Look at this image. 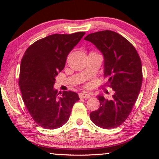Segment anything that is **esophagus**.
<instances>
[{
    "instance_id": "esophagus-1",
    "label": "esophagus",
    "mask_w": 159,
    "mask_h": 159,
    "mask_svg": "<svg viewBox=\"0 0 159 159\" xmlns=\"http://www.w3.org/2000/svg\"><path fill=\"white\" fill-rule=\"evenodd\" d=\"M79 97L81 98H90L91 96H90V95L87 93L83 92V93H80Z\"/></svg>"
}]
</instances>
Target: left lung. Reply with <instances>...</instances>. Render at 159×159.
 <instances>
[{
	"label": "left lung",
	"instance_id": "left-lung-1",
	"mask_svg": "<svg viewBox=\"0 0 159 159\" xmlns=\"http://www.w3.org/2000/svg\"><path fill=\"white\" fill-rule=\"evenodd\" d=\"M84 39L102 54L104 73L110 76L107 84L114 91L110 100L97 96L100 106L90 113V119L97 126L114 129L127 119L139 95L143 80L141 61L134 47L114 31L93 33Z\"/></svg>",
	"mask_w": 159,
	"mask_h": 159
}]
</instances>
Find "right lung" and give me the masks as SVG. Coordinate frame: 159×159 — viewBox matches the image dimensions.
<instances>
[{"mask_svg": "<svg viewBox=\"0 0 159 159\" xmlns=\"http://www.w3.org/2000/svg\"><path fill=\"white\" fill-rule=\"evenodd\" d=\"M84 32L52 34L35 42L27 49L21 63L19 86L29 114L45 129L61 127L69 120L78 94L54 88L55 78L65 67L69 53Z\"/></svg>", "mask_w": 159, "mask_h": 159, "instance_id": "1", "label": "right lung"}]
</instances>
